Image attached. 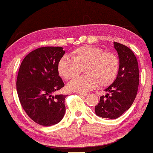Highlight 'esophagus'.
<instances>
[{"instance_id": "1", "label": "esophagus", "mask_w": 153, "mask_h": 153, "mask_svg": "<svg viewBox=\"0 0 153 153\" xmlns=\"http://www.w3.org/2000/svg\"><path fill=\"white\" fill-rule=\"evenodd\" d=\"M76 94L80 95V96H86L87 95H88L87 94H84V93H78V92H77Z\"/></svg>"}]
</instances>
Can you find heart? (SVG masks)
<instances>
[{
	"instance_id": "heart-1",
	"label": "heart",
	"mask_w": 153,
	"mask_h": 153,
	"mask_svg": "<svg viewBox=\"0 0 153 153\" xmlns=\"http://www.w3.org/2000/svg\"><path fill=\"white\" fill-rule=\"evenodd\" d=\"M69 57L65 56L57 64V72L68 81L76 78L80 69L84 68L86 76L77 78L67 86L69 90L78 93L87 91L100 86L105 87L115 80L120 69V60L114 53L105 52L100 48L84 45L75 49Z\"/></svg>"
}]
</instances>
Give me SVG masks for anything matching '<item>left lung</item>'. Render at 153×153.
Instances as JSON below:
<instances>
[{
	"label": "left lung",
	"instance_id": "left-lung-1",
	"mask_svg": "<svg viewBox=\"0 0 153 153\" xmlns=\"http://www.w3.org/2000/svg\"><path fill=\"white\" fill-rule=\"evenodd\" d=\"M118 53L120 69L115 80L105 89L107 94L100 97L95 107L96 115L114 120L124 114L131 106L137 94L139 71L137 59L129 48L114 42Z\"/></svg>",
	"mask_w": 153,
	"mask_h": 153
}]
</instances>
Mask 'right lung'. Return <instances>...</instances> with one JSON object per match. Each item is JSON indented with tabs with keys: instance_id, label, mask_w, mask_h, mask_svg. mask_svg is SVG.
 I'll return each instance as SVG.
<instances>
[{
	"instance_id": "obj_1",
	"label": "right lung",
	"mask_w": 153,
	"mask_h": 153,
	"mask_svg": "<svg viewBox=\"0 0 153 153\" xmlns=\"http://www.w3.org/2000/svg\"><path fill=\"white\" fill-rule=\"evenodd\" d=\"M65 51L62 47H42L24 58L17 79L20 103L29 117L49 126L62 120L67 95L55 94L65 86L57 72V64Z\"/></svg>"
}]
</instances>
